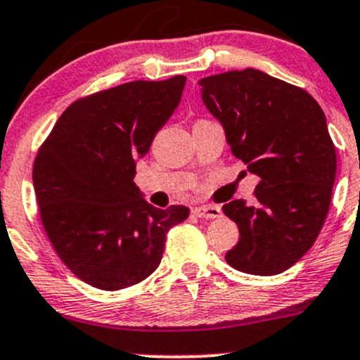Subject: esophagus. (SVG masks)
I'll list each match as a JSON object with an SVG mask.
<instances>
[{"label":"esophagus","mask_w":360,"mask_h":360,"mask_svg":"<svg viewBox=\"0 0 360 360\" xmlns=\"http://www.w3.org/2000/svg\"><path fill=\"white\" fill-rule=\"evenodd\" d=\"M193 213L200 219H220L222 217V208L215 207V205H200V207L193 208Z\"/></svg>","instance_id":"1"}]
</instances>
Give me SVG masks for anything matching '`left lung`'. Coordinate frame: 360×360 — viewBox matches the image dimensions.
Returning a JSON list of instances; mask_svg holds the SVG:
<instances>
[{
	"label": "left lung",
	"mask_w": 360,
	"mask_h": 360,
	"mask_svg": "<svg viewBox=\"0 0 360 360\" xmlns=\"http://www.w3.org/2000/svg\"><path fill=\"white\" fill-rule=\"evenodd\" d=\"M201 98L232 153L259 177L255 205L229 201L239 240L225 262L250 275L285 271L321 231L337 174L326 117L306 90L259 70L201 78Z\"/></svg>",
	"instance_id": "8db88e82"
}]
</instances>
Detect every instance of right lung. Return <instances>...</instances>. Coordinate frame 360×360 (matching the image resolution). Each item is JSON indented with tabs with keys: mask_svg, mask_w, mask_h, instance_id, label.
I'll list each match as a JSON object with an SVG mask.
<instances>
[{
	"mask_svg": "<svg viewBox=\"0 0 360 360\" xmlns=\"http://www.w3.org/2000/svg\"><path fill=\"white\" fill-rule=\"evenodd\" d=\"M184 85L177 75L78 98L39 148L32 177L47 238L96 289H126L152 275L169 229L188 219L183 205H150L133 181L136 160L179 105Z\"/></svg>",
	"mask_w": 360,
	"mask_h": 360,
	"instance_id": "add662e5",
	"label": "right lung"
}]
</instances>
